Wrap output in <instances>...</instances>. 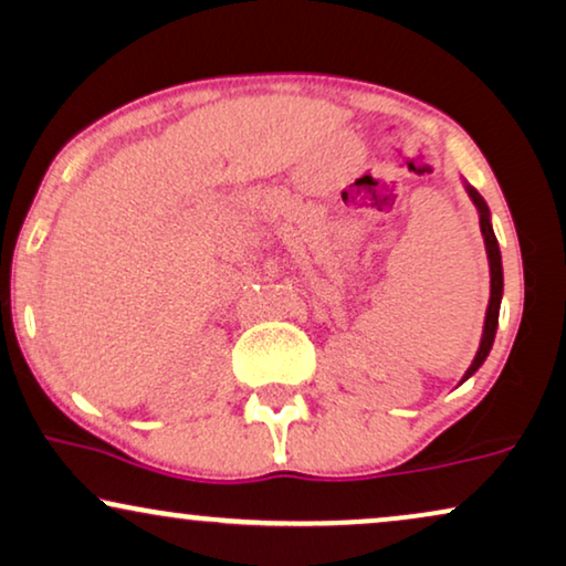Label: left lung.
<instances>
[{"mask_svg": "<svg viewBox=\"0 0 566 566\" xmlns=\"http://www.w3.org/2000/svg\"><path fill=\"white\" fill-rule=\"evenodd\" d=\"M469 196L474 200V206L479 208V227H482L484 234V247H486V258H490V275H492V296H490V306H486V319H484V335L482 343H479L476 358L471 363V368L467 370L469 378L474 370L482 366L486 360V355L492 350L494 343V332H497V319H500V301H502V258H500V247H497V237H494L492 223H490V208H486L484 198L479 196L474 188H469Z\"/></svg>", "mask_w": 566, "mask_h": 566, "instance_id": "1", "label": "left lung"}]
</instances>
